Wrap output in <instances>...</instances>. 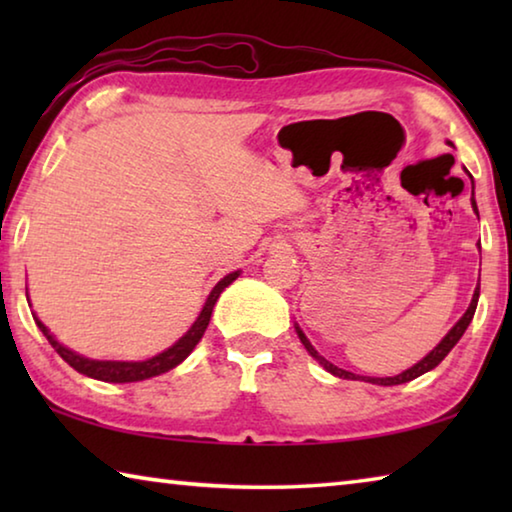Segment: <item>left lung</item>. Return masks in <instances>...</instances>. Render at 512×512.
Masks as SVG:
<instances>
[{
  "instance_id": "obj_1",
  "label": "left lung",
  "mask_w": 512,
  "mask_h": 512,
  "mask_svg": "<svg viewBox=\"0 0 512 512\" xmlns=\"http://www.w3.org/2000/svg\"><path fill=\"white\" fill-rule=\"evenodd\" d=\"M449 144H452V142H449ZM472 207H474V212L479 214V210H476V203H474V187H472ZM476 302H479V284H476V291H474V296H472V302H470V307H467V311L463 314V318L458 320V323H456L452 329H449L445 339L440 341V343L436 345V348H433V350L427 354V357H424L422 361L415 363L413 368L404 370L402 375H395V377H368L366 381H370V384H379V386H397V384H406V381H411V379H415V377L424 375V372H429V370L436 368L438 363L447 357L449 350H452L454 345H456L458 341H461V336L465 334L467 325L472 323L474 311H476ZM296 332H298V336H300L302 345H305V348H307V352H309L311 357H314V359L320 363V366H323L327 372H332L334 377H341V379H357V377H354V372L343 370V368H339V366H334V363H329L325 357H320V354L314 350V345L309 343L307 336L302 334V329H300V327H296Z\"/></svg>"
}]
</instances>
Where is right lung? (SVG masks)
I'll list each match as a JSON object with an SVG mask.
<instances>
[{"label":"right lung","instance_id":"1","mask_svg":"<svg viewBox=\"0 0 512 512\" xmlns=\"http://www.w3.org/2000/svg\"><path fill=\"white\" fill-rule=\"evenodd\" d=\"M239 277V271L225 275L223 280L216 284L212 289L210 296L205 300V307L198 318L194 320V325L187 329V334L183 339H178L176 343L171 345L160 354H155V357L146 359V361H97V359H85L81 354L72 352L69 348H65L63 343H58L54 336L49 334V329L40 323L36 318V325L40 327V332L47 336V341L51 343V348H54L60 357H63L69 366L74 370H79L81 375L85 377H92V379H99V381H112V384H126V381H142V379H151L155 375H162V372H167L171 368H176L180 361H185L189 357V352L196 348V343L203 339L207 325H210V316H212V309L216 305V300H219L221 291L232 284Z\"/></svg>","mask_w":512,"mask_h":512}]
</instances>
